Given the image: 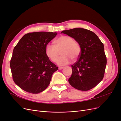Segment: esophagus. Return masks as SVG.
I'll return each mask as SVG.
<instances>
[{"mask_svg": "<svg viewBox=\"0 0 121 121\" xmlns=\"http://www.w3.org/2000/svg\"><path fill=\"white\" fill-rule=\"evenodd\" d=\"M63 68H64L63 67H58V69H62Z\"/></svg>", "mask_w": 121, "mask_h": 121, "instance_id": "obj_1", "label": "esophagus"}]
</instances>
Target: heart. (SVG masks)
I'll use <instances>...</instances> for the list:
<instances>
[{
  "instance_id": "b5f03b06",
  "label": "heart",
  "mask_w": 121,
  "mask_h": 121,
  "mask_svg": "<svg viewBox=\"0 0 121 121\" xmlns=\"http://www.w3.org/2000/svg\"><path fill=\"white\" fill-rule=\"evenodd\" d=\"M54 45L48 44L45 47L47 56L52 61L56 63L59 57L61 50L62 56L58 59L57 64L65 65L71 63L72 59L76 60L81 53V47L79 43L70 36L63 35L55 40Z\"/></svg>"
}]
</instances>
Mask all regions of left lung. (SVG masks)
<instances>
[{"mask_svg":"<svg viewBox=\"0 0 121 121\" xmlns=\"http://www.w3.org/2000/svg\"><path fill=\"white\" fill-rule=\"evenodd\" d=\"M61 33L74 38L81 47L79 58L72 65L69 83L79 90L93 88L104 78L107 65L104 44L94 32L85 29L74 28Z\"/></svg>","mask_w":121,"mask_h":121,"instance_id":"1","label":"left lung"}]
</instances>
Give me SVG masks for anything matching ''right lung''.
<instances>
[{
  "label": "right lung",
  "mask_w": 121,
  "mask_h": 121,
  "mask_svg": "<svg viewBox=\"0 0 121 121\" xmlns=\"http://www.w3.org/2000/svg\"><path fill=\"white\" fill-rule=\"evenodd\" d=\"M56 32H37L24 35L14 47L10 67L13 81L26 92L37 94L48 86L58 69L45 53Z\"/></svg>",
  "instance_id": "obj_1"
}]
</instances>
